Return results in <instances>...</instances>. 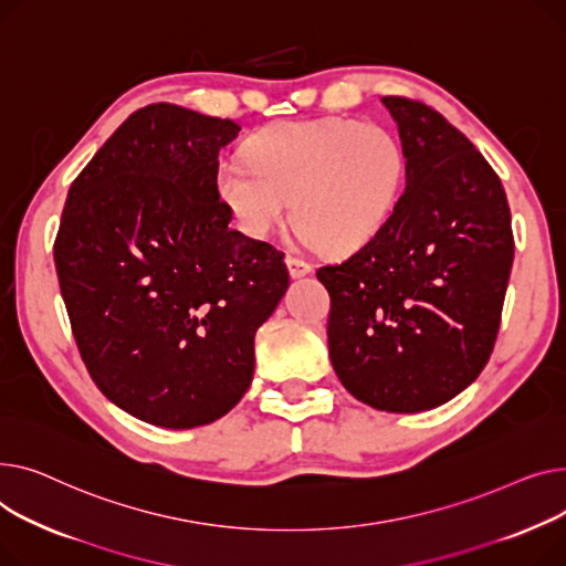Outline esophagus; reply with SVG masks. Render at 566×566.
Masks as SVG:
<instances>
[{"label": "esophagus", "instance_id": "esophagus-1", "mask_svg": "<svg viewBox=\"0 0 566 566\" xmlns=\"http://www.w3.org/2000/svg\"><path fill=\"white\" fill-rule=\"evenodd\" d=\"M285 262H287V270H290V276H292V279H304V276H308V274L313 272L311 264H308L306 260L298 258V255L287 253V255H285Z\"/></svg>", "mask_w": 566, "mask_h": 566}]
</instances>
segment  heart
I'll return each instance as SVG.
<instances>
[{
  "label": "heart",
  "instance_id": "obj_1",
  "mask_svg": "<svg viewBox=\"0 0 566 566\" xmlns=\"http://www.w3.org/2000/svg\"><path fill=\"white\" fill-rule=\"evenodd\" d=\"M247 157H226L217 171V193L247 235L268 238L292 198L298 235L331 251L373 240L405 178L400 142L381 125L352 118L264 127Z\"/></svg>",
  "mask_w": 566,
  "mask_h": 566
}]
</instances>
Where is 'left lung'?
<instances>
[{"label":"left lung","mask_w":566,"mask_h":566,"mask_svg":"<svg viewBox=\"0 0 566 566\" xmlns=\"http://www.w3.org/2000/svg\"><path fill=\"white\" fill-rule=\"evenodd\" d=\"M381 103L400 129L407 189L373 240L317 279L331 296L328 356L379 411L446 405L493 352L514 260L501 178L437 109Z\"/></svg>","instance_id":"1"}]
</instances>
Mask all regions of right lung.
<instances>
[{
	"label": "right lung",
	"instance_id": "obj_1",
	"mask_svg": "<svg viewBox=\"0 0 566 566\" xmlns=\"http://www.w3.org/2000/svg\"><path fill=\"white\" fill-rule=\"evenodd\" d=\"M238 132L148 105L93 155L61 212L54 264L86 370L157 427L208 424L242 400L255 331L290 285L283 251L228 228L217 171Z\"/></svg>",
	"mask_w": 566,
	"mask_h": 566
}]
</instances>
